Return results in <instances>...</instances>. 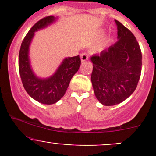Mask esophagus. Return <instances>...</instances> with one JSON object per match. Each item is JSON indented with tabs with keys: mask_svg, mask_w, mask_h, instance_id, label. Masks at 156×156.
Masks as SVG:
<instances>
[{
	"mask_svg": "<svg viewBox=\"0 0 156 156\" xmlns=\"http://www.w3.org/2000/svg\"><path fill=\"white\" fill-rule=\"evenodd\" d=\"M88 57H89V55H88V53H83L82 54H81V59L82 62L87 60Z\"/></svg>",
	"mask_w": 156,
	"mask_h": 156,
	"instance_id": "obj_1",
	"label": "esophagus"
}]
</instances>
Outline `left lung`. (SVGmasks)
I'll return each mask as SVG.
<instances>
[{
  "instance_id": "8db88e82",
  "label": "left lung",
  "mask_w": 156,
  "mask_h": 156,
  "mask_svg": "<svg viewBox=\"0 0 156 156\" xmlns=\"http://www.w3.org/2000/svg\"><path fill=\"white\" fill-rule=\"evenodd\" d=\"M119 41L92 56L91 81L97 100L104 106H114L128 98L140 78L142 53L133 33L115 20Z\"/></svg>"
}]
</instances>
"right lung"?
<instances>
[{
  "instance_id": "right-lung-1",
  "label": "right lung",
  "mask_w": 156,
  "mask_h": 156,
  "mask_svg": "<svg viewBox=\"0 0 156 156\" xmlns=\"http://www.w3.org/2000/svg\"><path fill=\"white\" fill-rule=\"evenodd\" d=\"M55 20L53 16H48L37 22L23 39L19 53V71L25 90L33 99L48 105L56 103L63 97L71 79L81 65L79 56H72L66 58L50 78L41 79L33 73L29 59V48L31 39L36 31L51 24Z\"/></svg>"
}]
</instances>
